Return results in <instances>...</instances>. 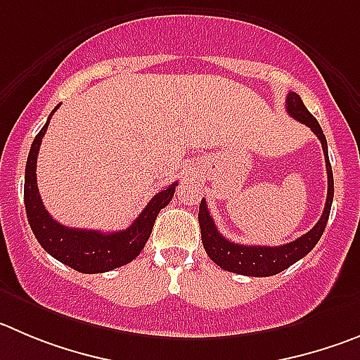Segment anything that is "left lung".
Segmentation results:
<instances>
[{"label": "left lung", "mask_w": 360, "mask_h": 360, "mask_svg": "<svg viewBox=\"0 0 360 360\" xmlns=\"http://www.w3.org/2000/svg\"><path fill=\"white\" fill-rule=\"evenodd\" d=\"M286 110L293 119H297L298 122L311 127L312 133L320 139L325 154V165H327V202H325L323 213H321V218L318 220L316 226L312 227L309 233H305L304 236L291 241V243L278 245V247H264V245L233 243L226 236H221L218 233L217 226H214L210 211H207L206 200H200L199 224L204 250H206V254L210 256V259L213 263H217L224 270L233 271V274L248 275V277H270V275L281 274L282 270L290 268L291 264H295L298 259L307 256L309 252L316 247V243L320 241L325 226H327L328 221L332 199H334V176H332V167L330 161H328L327 139H325L323 129L318 124V120L305 108V104L302 103L298 94H288Z\"/></svg>", "instance_id": "obj_1"}]
</instances>
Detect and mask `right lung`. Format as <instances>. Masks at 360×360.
I'll list each match as a JSON object with an SVG mask.
<instances>
[{
    "label": "right lung",
    "mask_w": 360,
    "mask_h": 360,
    "mask_svg": "<svg viewBox=\"0 0 360 360\" xmlns=\"http://www.w3.org/2000/svg\"><path fill=\"white\" fill-rule=\"evenodd\" d=\"M56 108L53 110L51 115ZM51 115L33 140L26 161L25 206L33 234L48 254L82 274H103L131 263L146 247L158 213L172 200L177 183L156 193L143 207L140 217L134 218L127 229L119 233H101V231L74 229V227L70 229L62 226L46 211L37 186V156Z\"/></svg>",
    "instance_id": "add662e5"
}]
</instances>
